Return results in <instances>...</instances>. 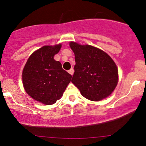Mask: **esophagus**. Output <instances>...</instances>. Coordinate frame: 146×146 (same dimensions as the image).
<instances>
[{
  "label": "esophagus",
  "instance_id": "1",
  "mask_svg": "<svg viewBox=\"0 0 146 146\" xmlns=\"http://www.w3.org/2000/svg\"><path fill=\"white\" fill-rule=\"evenodd\" d=\"M68 73H69L71 75H73V73H74V70H73V68H71V69H70L69 71H68Z\"/></svg>",
  "mask_w": 146,
  "mask_h": 146
}]
</instances>
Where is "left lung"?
<instances>
[{"label": "left lung", "mask_w": 146, "mask_h": 146, "mask_svg": "<svg viewBox=\"0 0 146 146\" xmlns=\"http://www.w3.org/2000/svg\"><path fill=\"white\" fill-rule=\"evenodd\" d=\"M69 45L75 60L72 83L82 96L91 101L107 98L118 82V70L112 58L90 45H80L73 42Z\"/></svg>", "instance_id": "obj_1"}]
</instances>
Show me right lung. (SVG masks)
I'll return each mask as SVG.
<instances>
[{
    "label": "right lung",
    "mask_w": 146,
    "mask_h": 146,
    "mask_svg": "<svg viewBox=\"0 0 146 146\" xmlns=\"http://www.w3.org/2000/svg\"><path fill=\"white\" fill-rule=\"evenodd\" d=\"M62 45L44 46L31 55L23 71V86L27 94L46 105L61 98L71 80V75L53 57Z\"/></svg>",
    "instance_id": "obj_1"
}]
</instances>
